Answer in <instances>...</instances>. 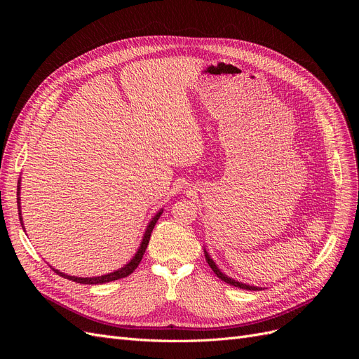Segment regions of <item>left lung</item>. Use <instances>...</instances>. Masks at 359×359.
I'll return each instance as SVG.
<instances>
[{"instance_id":"8db88e82","label":"left lung","mask_w":359,"mask_h":359,"mask_svg":"<svg viewBox=\"0 0 359 359\" xmlns=\"http://www.w3.org/2000/svg\"><path fill=\"white\" fill-rule=\"evenodd\" d=\"M203 252H205V259H206V262H208V265L211 266V269L214 271V273H215L221 280L227 282V284H230V285H233V287L243 288V290H250V291H259V290H262L260 287H255V285L244 284V282H238V280H236V279H233V278L227 276V275H225L224 272H221V269L217 266V263L212 260V257L210 256V253H208V252H206V249H203Z\"/></svg>"}]
</instances>
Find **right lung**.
Here are the masks:
<instances>
[{
  "label": "right lung",
  "instance_id": "add662e5",
  "mask_svg": "<svg viewBox=\"0 0 359 359\" xmlns=\"http://www.w3.org/2000/svg\"><path fill=\"white\" fill-rule=\"evenodd\" d=\"M20 183H22V179H18V182H17V206H18V218H20V224H22L23 230H25V224H23V218H22V205H20V203H22V202H20V189H22ZM161 214H163V208H161L153 218L149 219V222H148V225H147L145 233H144V236H142V240H141V244H140V248H138L137 253L134 255V257H132V259L126 263V265H123V266L119 268L118 271H113V272L106 273V275H102V276L81 278V276H71V275H67V273L60 272L58 269H55V268H52V269H53L56 273H58V275H61V276H64V278H67V279H69V280L77 282V284H88V285L106 284V282H111V280H116V279H121V278H125V276L130 275L132 272H134V271L138 268L140 262L142 260V256H144L145 249H147V246H148V241H149L151 233H153L154 225H156V222L158 221V218H160Z\"/></svg>",
  "mask_w": 359,
  "mask_h": 359
}]
</instances>
